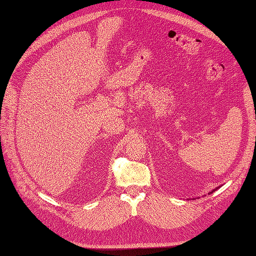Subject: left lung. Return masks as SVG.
<instances>
[{
    "label": "left lung",
    "mask_w": 256,
    "mask_h": 256,
    "mask_svg": "<svg viewBox=\"0 0 256 256\" xmlns=\"http://www.w3.org/2000/svg\"><path fill=\"white\" fill-rule=\"evenodd\" d=\"M212 192H214V191H212Z\"/></svg>",
    "instance_id": "1"
}]
</instances>
